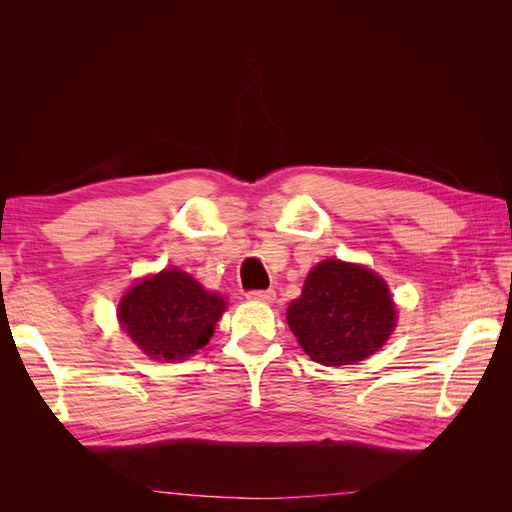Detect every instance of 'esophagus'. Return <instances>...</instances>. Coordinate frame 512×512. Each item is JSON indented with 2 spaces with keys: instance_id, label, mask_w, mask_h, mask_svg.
I'll return each instance as SVG.
<instances>
[{
  "instance_id": "obj_1",
  "label": "esophagus",
  "mask_w": 512,
  "mask_h": 512,
  "mask_svg": "<svg viewBox=\"0 0 512 512\" xmlns=\"http://www.w3.org/2000/svg\"><path fill=\"white\" fill-rule=\"evenodd\" d=\"M247 299L252 301H262V303H271L275 299V292L269 288V290H250L247 292Z\"/></svg>"
}]
</instances>
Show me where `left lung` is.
Wrapping results in <instances>:
<instances>
[{"mask_svg":"<svg viewBox=\"0 0 512 512\" xmlns=\"http://www.w3.org/2000/svg\"><path fill=\"white\" fill-rule=\"evenodd\" d=\"M286 316L301 348L329 367L367 359L395 329V305L384 280L342 260L320 262Z\"/></svg>","mask_w":512,"mask_h":512,"instance_id":"obj_1","label":"left lung"}]
</instances>
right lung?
<instances>
[{"mask_svg": "<svg viewBox=\"0 0 512 512\" xmlns=\"http://www.w3.org/2000/svg\"><path fill=\"white\" fill-rule=\"evenodd\" d=\"M226 301L183 271H162L121 299L117 316L136 346L153 359L183 361L213 335Z\"/></svg>", "mask_w": 512, "mask_h": 512, "instance_id": "add662e5", "label": "right lung"}]
</instances>
